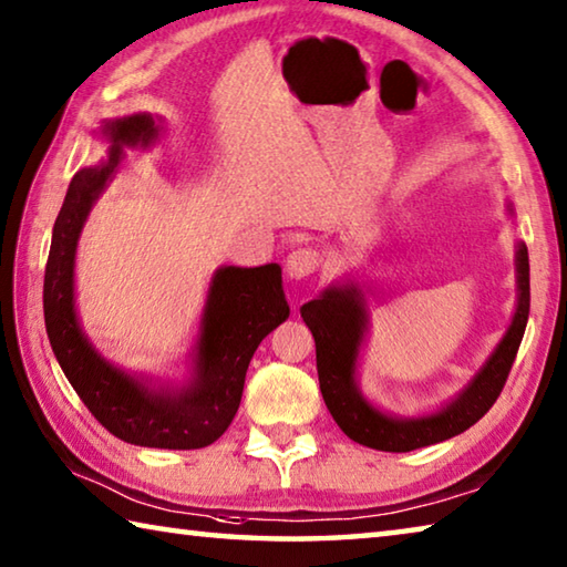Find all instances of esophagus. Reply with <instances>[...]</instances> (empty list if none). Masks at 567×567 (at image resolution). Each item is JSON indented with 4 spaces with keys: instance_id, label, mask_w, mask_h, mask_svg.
<instances>
[{
    "instance_id": "34e87169",
    "label": "esophagus",
    "mask_w": 567,
    "mask_h": 567,
    "mask_svg": "<svg viewBox=\"0 0 567 567\" xmlns=\"http://www.w3.org/2000/svg\"><path fill=\"white\" fill-rule=\"evenodd\" d=\"M319 265V255L312 248H297L285 260V272L290 280H302V277H310Z\"/></svg>"
}]
</instances>
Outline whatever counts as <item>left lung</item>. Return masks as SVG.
<instances>
[{"mask_svg":"<svg viewBox=\"0 0 567 567\" xmlns=\"http://www.w3.org/2000/svg\"><path fill=\"white\" fill-rule=\"evenodd\" d=\"M516 315H513L511 327L486 359V364L478 369V374L471 379L468 386L454 401H449L436 414L419 419L384 414V411L369 404L357 386V357L369 327L362 290H357L354 285H332L319 295V300L307 302L302 307V319L315 337L319 389H322L324 404L337 421V426L357 444L404 454V451L424 449L458 436L476 424L501 396L528 324L530 265L528 248L523 243H518L516 250Z\"/></svg>","mask_w":567,"mask_h":567,"instance_id":"obj_1","label":"left lung"}]
</instances>
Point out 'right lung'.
Masks as SVG:
<instances>
[{
    "label": "right lung",
    "instance_id": "1",
    "mask_svg": "<svg viewBox=\"0 0 567 567\" xmlns=\"http://www.w3.org/2000/svg\"><path fill=\"white\" fill-rule=\"evenodd\" d=\"M109 161L81 168L51 233L44 272V322L51 349L71 386L104 429L126 444L203 449L225 434L240 406L245 374L257 344L290 317L280 265L220 267L213 275L195 344L193 379L181 389H156L109 364L79 324L74 262L81 228L118 168L123 148L151 146L158 121L151 113L104 121Z\"/></svg>",
    "mask_w": 567,
    "mask_h": 567
}]
</instances>
